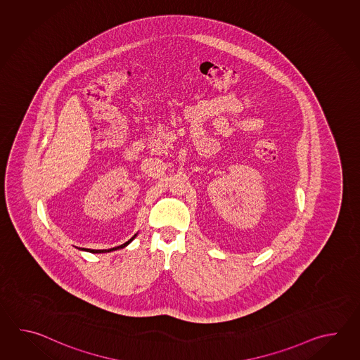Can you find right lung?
I'll use <instances>...</instances> for the list:
<instances>
[{"label":"right lung","mask_w":360,"mask_h":360,"mask_svg":"<svg viewBox=\"0 0 360 360\" xmlns=\"http://www.w3.org/2000/svg\"><path fill=\"white\" fill-rule=\"evenodd\" d=\"M138 236V233L134 236V237L131 238L130 240H127L126 243H123V245H118V247H115V248H109V250H90V248H79V250H82V251H87V252L91 253H105V252H112V251H117V250H120V248H124L126 245H130L131 242L135 239V237Z\"/></svg>","instance_id":"obj_1"}]
</instances>
